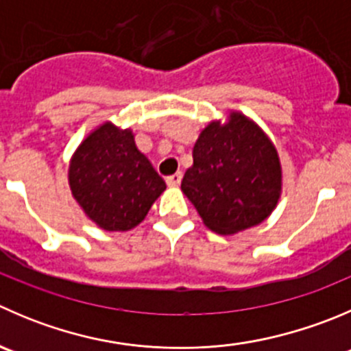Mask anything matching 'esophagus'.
Listing matches in <instances>:
<instances>
[{
    "label": "esophagus",
    "instance_id": "1",
    "mask_svg": "<svg viewBox=\"0 0 351 351\" xmlns=\"http://www.w3.org/2000/svg\"><path fill=\"white\" fill-rule=\"evenodd\" d=\"M182 178H183L182 171H178L171 176H166V183H168L169 186H178L180 182H182Z\"/></svg>",
    "mask_w": 351,
    "mask_h": 351
}]
</instances>
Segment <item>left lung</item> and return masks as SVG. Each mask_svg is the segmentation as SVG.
Here are the masks:
<instances>
[{"label":"left lung","mask_w":351,"mask_h":351,"mask_svg":"<svg viewBox=\"0 0 351 351\" xmlns=\"http://www.w3.org/2000/svg\"><path fill=\"white\" fill-rule=\"evenodd\" d=\"M283 186L280 156L262 128L231 111L210 121L193 145L182 190L214 233L234 234L269 217Z\"/></svg>","instance_id":"obj_1"}]
</instances>
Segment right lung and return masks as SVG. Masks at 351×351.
Here are the masks:
<instances>
[{
    "mask_svg": "<svg viewBox=\"0 0 351 351\" xmlns=\"http://www.w3.org/2000/svg\"><path fill=\"white\" fill-rule=\"evenodd\" d=\"M73 199L101 230L128 231L141 224L166 183L135 145L130 128L111 121L82 141L68 168Z\"/></svg>",
    "mask_w": 351,
    "mask_h": 351,
    "instance_id": "add662e5",
    "label": "right lung"
}]
</instances>
